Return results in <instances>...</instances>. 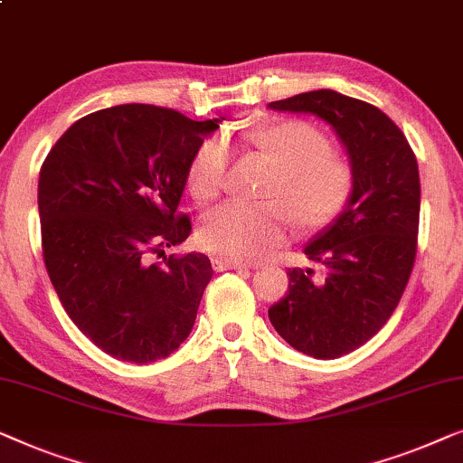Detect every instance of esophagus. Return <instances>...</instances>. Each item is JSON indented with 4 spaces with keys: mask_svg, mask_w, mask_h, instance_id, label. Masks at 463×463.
Returning a JSON list of instances; mask_svg holds the SVG:
<instances>
[{
    "mask_svg": "<svg viewBox=\"0 0 463 463\" xmlns=\"http://www.w3.org/2000/svg\"><path fill=\"white\" fill-rule=\"evenodd\" d=\"M212 266L213 270H247L245 264L241 262H232V260H226V258H212Z\"/></svg>",
    "mask_w": 463,
    "mask_h": 463,
    "instance_id": "esophagus-1",
    "label": "esophagus"
}]
</instances>
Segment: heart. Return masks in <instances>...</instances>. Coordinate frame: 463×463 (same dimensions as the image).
Masks as SVG:
<instances>
[{"label":"heart","mask_w":463,"mask_h":463,"mask_svg":"<svg viewBox=\"0 0 463 463\" xmlns=\"http://www.w3.org/2000/svg\"><path fill=\"white\" fill-rule=\"evenodd\" d=\"M245 151L264 159L277 175L264 191L266 203H224L201 220L197 241L213 256L250 262L281 245L294 224L298 234L329 231L344 218L356 194V172L334 153V140L317 123L277 119L243 132ZM231 153L220 136L194 151L186 184L197 203L218 199L226 186Z\"/></svg>","instance_id":"obj_1"}]
</instances>
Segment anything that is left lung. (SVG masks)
I'll return each mask as SVG.
<instances>
[{"instance_id":"left-lung-1","label":"left lung","mask_w":463,"mask_h":463,"mask_svg":"<svg viewBox=\"0 0 463 463\" xmlns=\"http://www.w3.org/2000/svg\"><path fill=\"white\" fill-rule=\"evenodd\" d=\"M269 107L331 123L356 172L350 210L304 250L318 272L289 270L288 294L269 308L272 327L289 346L315 359H337L386 325L411 277L420 231L418 159L386 113L334 90Z\"/></svg>"}]
</instances>
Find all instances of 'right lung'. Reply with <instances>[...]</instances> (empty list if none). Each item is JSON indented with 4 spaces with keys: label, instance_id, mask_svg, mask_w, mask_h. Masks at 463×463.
Wrapping results in <instances>:
<instances>
[{
    "label": "right lung",
    "instance_id": "obj_1",
    "mask_svg": "<svg viewBox=\"0 0 463 463\" xmlns=\"http://www.w3.org/2000/svg\"><path fill=\"white\" fill-rule=\"evenodd\" d=\"M218 123L119 104L75 121L43 161L45 270L71 321L113 359L155 363L191 334L210 258L165 250L191 234L178 203L188 164Z\"/></svg>",
    "mask_w": 463,
    "mask_h": 463
}]
</instances>
